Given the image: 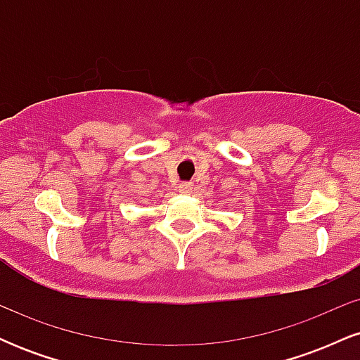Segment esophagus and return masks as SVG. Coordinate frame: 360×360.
Listing matches in <instances>:
<instances>
[{
  "label": "esophagus",
  "instance_id": "esophagus-1",
  "mask_svg": "<svg viewBox=\"0 0 360 360\" xmlns=\"http://www.w3.org/2000/svg\"><path fill=\"white\" fill-rule=\"evenodd\" d=\"M179 191L183 193V194L193 193V184H191V183H181V184H179Z\"/></svg>",
  "mask_w": 360,
  "mask_h": 360
}]
</instances>
